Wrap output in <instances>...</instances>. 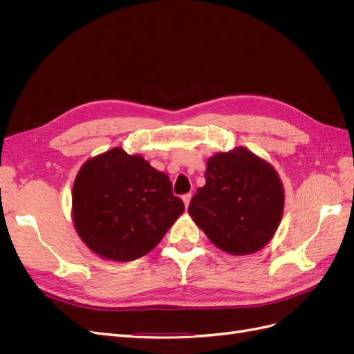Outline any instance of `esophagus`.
<instances>
[{
    "label": "esophagus",
    "instance_id": "1",
    "mask_svg": "<svg viewBox=\"0 0 354 354\" xmlns=\"http://www.w3.org/2000/svg\"><path fill=\"white\" fill-rule=\"evenodd\" d=\"M190 198H192V195H190V194H186V195H183V202H185V207H186V208L189 207V203H190Z\"/></svg>",
    "mask_w": 354,
    "mask_h": 354
}]
</instances>
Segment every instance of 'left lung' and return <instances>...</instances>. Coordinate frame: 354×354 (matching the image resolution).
Returning <instances> with one entry per match:
<instances>
[{"instance_id": "obj_1", "label": "left lung", "mask_w": 354, "mask_h": 354, "mask_svg": "<svg viewBox=\"0 0 354 354\" xmlns=\"http://www.w3.org/2000/svg\"><path fill=\"white\" fill-rule=\"evenodd\" d=\"M205 186L198 189L189 214L220 250L246 255L273 238L283 212V187L274 168L238 147L208 159Z\"/></svg>"}]
</instances>
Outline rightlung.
Wrapping results in <instances>:
<instances>
[{
  "label": "right lung",
  "mask_w": 354,
  "mask_h": 354,
  "mask_svg": "<svg viewBox=\"0 0 354 354\" xmlns=\"http://www.w3.org/2000/svg\"><path fill=\"white\" fill-rule=\"evenodd\" d=\"M183 211L185 203L174 196L168 176L121 147L88 159L73 183L75 229L103 259H140Z\"/></svg>",
  "instance_id": "add662e5"
}]
</instances>
